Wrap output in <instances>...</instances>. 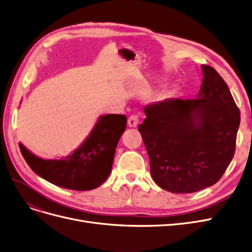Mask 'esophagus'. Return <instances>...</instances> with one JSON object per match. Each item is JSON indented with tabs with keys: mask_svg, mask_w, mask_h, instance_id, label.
Returning <instances> with one entry per match:
<instances>
[{
	"mask_svg": "<svg viewBox=\"0 0 252 252\" xmlns=\"http://www.w3.org/2000/svg\"><path fill=\"white\" fill-rule=\"evenodd\" d=\"M138 122H139V119H138V116H136V115H131L128 118V126L129 127H136Z\"/></svg>",
	"mask_w": 252,
	"mask_h": 252,
	"instance_id": "34e87169",
	"label": "esophagus"
}]
</instances>
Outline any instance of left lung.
<instances>
[{
    "mask_svg": "<svg viewBox=\"0 0 252 252\" xmlns=\"http://www.w3.org/2000/svg\"><path fill=\"white\" fill-rule=\"evenodd\" d=\"M195 99L149 104L138 126L150 158L151 176L173 193H192L217 183L236 150L240 110L223 78L202 65Z\"/></svg>",
    "mask_w": 252,
    "mask_h": 252,
    "instance_id": "8db88e82",
    "label": "left lung"
}]
</instances>
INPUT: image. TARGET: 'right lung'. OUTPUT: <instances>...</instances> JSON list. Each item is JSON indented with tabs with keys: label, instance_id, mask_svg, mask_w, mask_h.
<instances>
[{
	"label": "right lung",
	"instance_id": "1",
	"mask_svg": "<svg viewBox=\"0 0 252 252\" xmlns=\"http://www.w3.org/2000/svg\"><path fill=\"white\" fill-rule=\"evenodd\" d=\"M124 115L100 117L85 142L61 160H45L33 155L22 144L19 149L35 174L52 184L77 191L95 189L108 178L116 148L126 129Z\"/></svg>",
	"mask_w": 252,
	"mask_h": 252
}]
</instances>
